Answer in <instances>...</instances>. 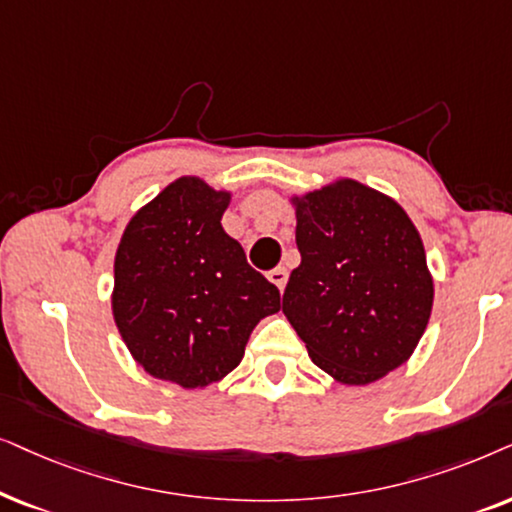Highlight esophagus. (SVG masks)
Returning <instances> with one entry per match:
<instances>
[{
    "instance_id": "1",
    "label": "esophagus",
    "mask_w": 512,
    "mask_h": 512,
    "mask_svg": "<svg viewBox=\"0 0 512 512\" xmlns=\"http://www.w3.org/2000/svg\"><path fill=\"white\" fill-rule=\"evenodd\" d=\"M267 278L276 285L278 290H285V283H288V269H283V267L271 269L269 274H267Z\"/></svg>"
}]
</instances>
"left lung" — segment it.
<instances>
[{
    "label": "left lung",
    "instance_id": "left-lung-1",
    "mask_svg": "<svg viewBox=\"0 0 512 512\" xmlns=\"http://www.w3.org/2000/svg\"><path fill=\"white\" fill-rule=\"evenodd\" d=\"M292 271L283 313L309 358L342 384L363 386L417 349L433 306L419 231L388 196L339 180L295 199Z\"/></svg>",
    "mask_w": 512,
    "mask_h": 512
}]
</instances>
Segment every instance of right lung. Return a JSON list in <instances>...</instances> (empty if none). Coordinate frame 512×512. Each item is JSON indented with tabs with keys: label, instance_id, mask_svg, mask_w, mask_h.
I'll use <instances>...</instances> for the list:
<instances>
[{
	"label": "right lung",
	"instance_id": "add662e5",
	"mask_svg": "<svg viewBox=\"0 0 512 512\" xmlns=\"http://www.w3.org/2000/svg\"><path fill=\"white\" fill-rule=\"evenodd\" d=\"M227 192L170 182L138 210L114 260L112 311L128 351L156 379L208 386L241 363L250 332L281 295L224 234Z\"/></svg>",
	"mask_w": 512,
	"mask_h": 512
}]
</instances>
